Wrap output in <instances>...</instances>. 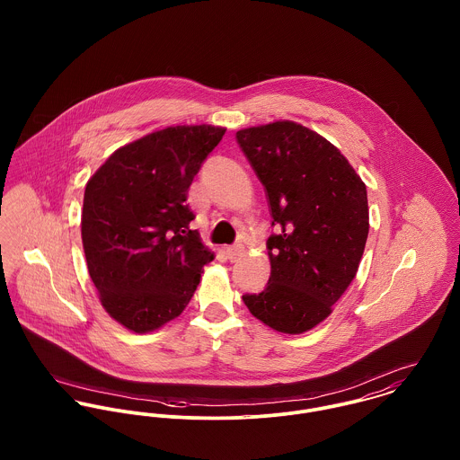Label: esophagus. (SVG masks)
I'll use <instances>...</instances> for the list:
<instances>
[{"label": "esophagus", "instance_id": "obj_1", "mask_svg": "<svg viewBox=\"0 0 460 460\" xmlns=\"http://www.w3.org/2000/svg\"><path fill=\"white\" fill-rule=\"evenodd\" d=\"M243 253H244L243 246H228V248H225V255H226V259L230 262H235L239 257H243Z\"/></svg>", "mask_w": 460, "mask_h": 460}]
</instances>
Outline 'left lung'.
<instances>
[{"label": "left lung", "instance_id": "left-lung-1", "mask_svg": "<svg viewBox=\"0 0 460 460\" xmlns=\"http://www.w3.org/2000/svg\"><path fill=\"white\" fill-rule=\"evenodd\" d=\"M237 141L281 228L267 239V287L243 299L265 326L301 334L328 319L356 278L370 228L367 186L331 141L297 122L246 128Z\"/></svg>", "mask_w": 460, "mask_h": 460}]
</instances>
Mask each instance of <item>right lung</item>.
Here are the masks:
<instances>
[{
  "instance_id": "add662e5",
  "label": "right lung",
  "mask_w": 460,
  "mask_h": 460,
  "mask_svg": "<svg viewBox=\"0 0 460 460\" xmlns=\"http://www.w3.org/2000/svg\"><path fill=\"white\" fill-rule=\"evenodd\" d=\"M219 126H172L117 148L90 177L81 239L90 278L111 319L143 334L177 319L214 252L191 230L190 186Z\"/></svg>"
}]
</instances>
